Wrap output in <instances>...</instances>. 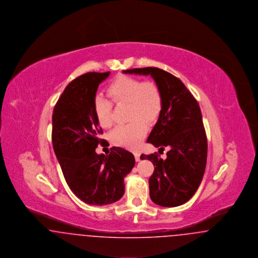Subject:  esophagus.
<instances>
[{
  "instance_id": "34e87169",
  "label": "esophagus",
  "mask_w": 258,
  "mask_h": 258,
  "mask_svg": "<svg viewBox=\"0 0 258 258\" xmlns=\"http://www.w3.org/2000/svg\"><path fill=\"white\" fill-rule=\"evenodd\" d=\"M140 155H141V154H140L139 152H135V158L136 161H138V160H140Z\"/></svg>"
}]
</instances>
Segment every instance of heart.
Masks as SVG:
<instances>
[{"mask_svg":"<svg viewBox=\"0 0 258 258\" xmlns=\"http://www.w3.org/2000/svg\"><path fill=\"white\" fill-rule=\"evenodd\" d=\"M106 92L114 103H126V116L131 120L112 131V142L128 149L138 147L147 134L146 122L154 123L160 117L163 103L160 86L151 80L142 81L133 76L119 75L108 85ZM112 101L101 96L94 99V112L102 127L112 124Z\"/></svg>","mask_w":258,"mask_h":258,"instance_id":"obj_1","label":"heart"}]
</instances>
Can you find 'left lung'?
Returning <instances> with one entry per match:
<instances>
[{
	"label": "left lung",
	"mask_w": 258,
	"mask_h": 258,
	"mask_svg": "<svg viewBox=\"0 0 258 258\" xmlns=\"http://www.w3.org/2000/svg\"><path fill=\"white\" fill-rule=\"evenodd\" d=\"M123 73L150 74L161 90L162 109L147 142L160 150L169 148L167 158L155 153L140 159L155 166L149 179L152 201L162 207L180 206L194 197L206 167L207 136L199 104L179 78L163 70L149 67Z\"/></svg>",
	"instance_id": "8db88e82"
}]
</instances>
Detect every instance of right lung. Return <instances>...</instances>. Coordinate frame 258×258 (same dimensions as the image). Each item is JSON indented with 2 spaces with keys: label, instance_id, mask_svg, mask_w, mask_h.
<instances>
[{
  "label": "right lung",
  "instance_id": "obj_1",
  "mask_svg": "<svg viewBox=\"0 0 258 258\" xmlns=\"http://www.w3.org/2000/svg\"><path fill=\"white\" fill-rule=\"evenodd\" d=\"M107 73H87L66 87L52 115V143L70 188L91 205L118 201L124 192L123 178L135 166L134 155L123 148L112 147L107 156L96 153L102 128L94 112L98 85Z\"/></svg>",
  "mask_w": 258,
  "mask_h": 258
}]
</instances>
